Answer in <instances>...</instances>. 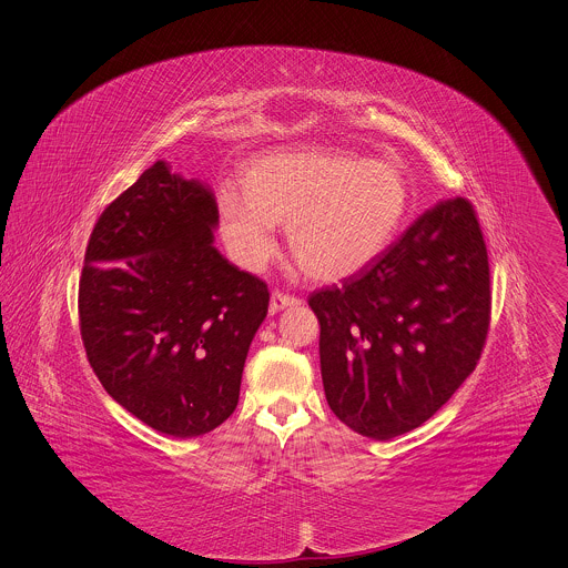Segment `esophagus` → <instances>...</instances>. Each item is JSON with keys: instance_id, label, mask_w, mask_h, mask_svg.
I'll list each match as a JSON object with an SVG mask.
<instances>
[{"instance_id": "obj_1", "label": "esophagus", "mask_w": 568, "mask_h": 568, "mask_svg": "<svg viewBox=\"0 0 568 568\" xmlns=\"http://www.w3.org/2000/svg\"><path fill=\"white\" fill-rule=\"evenodd\" d=\"M301 301L296 296H290V294H283V292H274L272 294V301H270V310L272 312H281L285 307H292V305H298Z\"/></svg>"}]
</instances>
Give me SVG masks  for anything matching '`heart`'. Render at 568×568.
<instances>
[{
  "label": "heart",
  "mask_w": 568,
  "mask_h": 568,
  "mask_svg": "<svg viewBox=\"0 0 568 568\" xmlns=\"http://www.w3.org/2000/svg\"><path fill=\"white\" fill-rule=\"evenodd\" d=\"M243 189L216 194L227 256L247 272L265 270L278 250L276 225L287 223L290 252L316 281L369 265L400 230L412 196L398 163L327 148L261 154L245 168Z\"/></svg>",
  "instance_id": "heart-1"
}]
</instances>
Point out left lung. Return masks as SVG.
Instances as JSON below:
<instances>
[{"label": "left lung", "instance_id": "8db88e82", "mask_svg": "<svg viewBox=\"0 0 568 568\" xmlns=\"http://www.w3.org/2000/svg\"><path fill=\"white\" fill-rule=\"evenodd\" d=\"M474 205L447 199L341 285L318 290L321 374L349 429L389 440L429 420L476 369L491 318Z\"/></svg>", "mask_w": 568, "mask_h": 568}]
</instances>
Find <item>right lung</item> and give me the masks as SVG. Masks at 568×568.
<instances>
[{
  "instance_id": "add662e5",
  "label": "right lung",
  "mask_w": 568,
  "mask_h": 568,
  "mask_svg": "<svg viewBox=\"0 0 568 568\" xmlns=\"http://www.w3.org/2000/svg\"><path fill=\"white\" fill-rule=\"evenodd\" d=\"M210 185L150 165L99 216L79 278L85 356L103 389L148 427L194 438L239 405L267 285L216 247Z\"/></svg>"
}]
</instances>
